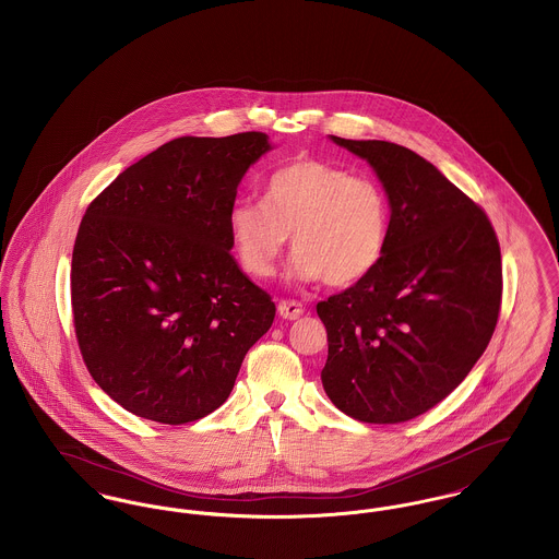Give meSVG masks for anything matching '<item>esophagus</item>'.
Wrapping results in <instances>:
<instances>
[{"instance_id":"esophagus-1","label":"esophagus","mask_w":559,"mask_h":559,"mask_svg":"<svg viewBox=\"0 0 559 559\" xmlns=\"http://www.w3.org/2000/svg\"><path fill=\"white\" fill-rule=\"evenodd\" d=\"M278 314L287 321H296L304 314V306L296 299H283V301H278Z\"/></svg>"}]
</instances>
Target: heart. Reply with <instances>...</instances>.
<instances>
[{"instance_id":"b5f03b06","label":"heart","mask_w":559,"mask_h":559,"mask_svg":"<svg viewBox=\"0 0 559 559\" xmlns=\"http://www.w3.org/2000/svg\"><path fill=\"white\" fill-rule=\"evenodd\" d=\"M391 217V198L378 179L299 158L267 177L263 202L231 206L228 230L242 272L253 278L274 274L292 236L294 278L350 287L382 262Z\"/></svg>"}]
</instances>
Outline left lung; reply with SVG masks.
Wrapping results in <instances>:
<instances>
[{
  "mask_svg": "<svg viewBox=\"0 0 559 559\" xmlns=\"http://www.w3.org/2000/svg\"><path fill=\"white\" fill-rule=\"evenodd\" d=\"M331 139L373 166L393 217L378 267L317 304L328 329L323 389L355 420L407 423L452 393L490 344L500 245L486 211L416 152Z\"/></svg>",
  "mask_w": 559,
  "mask_h": 559,
  "instance_id": "left-lung-1",
  "label": "left lung"
}]
</instances>
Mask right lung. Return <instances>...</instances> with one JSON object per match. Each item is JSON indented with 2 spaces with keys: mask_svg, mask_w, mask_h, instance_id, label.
I'll use <instances>...</instances> for the list:
<instances>
[{
  "mask_svg": "<svg viewBox=\"0 0 559 559\" xmlns=\"http://www.w3.org/2000/svg\"><path fill=\"white\" fill-rule=\"evenodd\" d=\"M265 132L179 136L95 198L71 258V312L93 380L139 418L186 425L231 393L276 306L231 258L228 213Z\"/></svg>",
  "mask_w": 559,
  "mask_h": 559,
  "instance_id": "1",
  "label": "right lung"
}]
</instances>
